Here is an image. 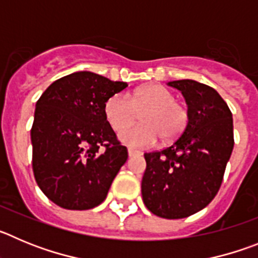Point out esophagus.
Returning a JSON list of instances; mask_svg holds the SVG:
<instances>
[{"mask_svg":"<svg viewBox=\"0 0 258 258\" xmlns=\"http://www.w3.org/2000/svg\"><path fill=\"white\" fill-rule=\"evenodd\" d=\"M127 155H129V157H133V156H140V155H142L141 154L140 151H134V150H127Z\"/></svg>","mask_w":258,"mask_h":258,"instance_id":"34e87169","label":"esophagus"}]
</instances>
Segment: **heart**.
I'll list each match as a JSON object with an SVG mask.
<instances>
[{"label": "heart", "instance_id": "obj_1", "mask_svg": "<svg viewBox=\"0 0 258 258\" xmlns=\"http://www.w3.org/2000/svg\"><path fill=\"white\" fill-rule=\"evenodd\" d=\"M142 113L141 124L118 133V140L132 149H147L160 138L163 142L177 140L188 121L187 108L175 102L170 90L161 85L137 89L131 94L117 93L104 104V115L113 131H120Z\"/></svg>", "mask_w": 258, "mask_h": 258}]
</instances>
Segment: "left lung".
Masks as SVG:
<instances>
[{"label":"left lung","instance_id":"obj_1","mask_svg":"<svg viewBox=\"0 0 258 258\" xmlns=\"http://www.w3.org/2000/svg\"><path fill=\"white\" fill-rule=\"evenodd\" d=\"M187 103L183 133L166 149L145 154L142 199L150 212L168 220L188 217L217 195L234 147L232 115L213 88L177 80Z\"/></svg>","mask_w":258,"mask_h":258}]
</instances>
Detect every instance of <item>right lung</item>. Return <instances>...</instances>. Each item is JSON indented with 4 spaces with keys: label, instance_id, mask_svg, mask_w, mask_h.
<instances>
[{
    "label": "right lung",
    "instance_id": "1",
    "mask_svg": "<svg viewBox=\"0 0 258 258\" xmlns=\"http://www.w3.org/2000/svg\"><path fill=\"white\" fill-rule=\"evenodd\" d=\"M127 86L80 71L56 80L36 103L31 129L32 168L41 191L56 206H99L127 159L107 121L104 104Z\"/></svg>",
    "mask_w": 258,
    "mask_h": 258
}]
</instances>
